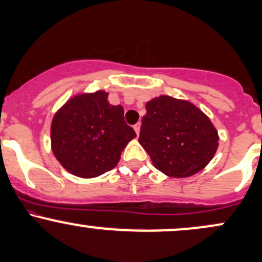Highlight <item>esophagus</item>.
Wrapping results in <instances>:
<instances>
[{
  "label": "esophagus",
  "instance_id": "obj_1",
  "mask_svg": "<svg viewBox=\"0 0 262 262\" xmlns=\"http://www.w3.org/2000/svg\"><path fill=\"white\" fill-rule=\"evenodd\" d=\"M134 130H135V133H137V135H139V133H140V123H137V124L134 125Z\"/></svg>",
  "mask_w": 262,
  "mask_h": 262
}]
</instances>
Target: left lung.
<instances>
[{
  "instance_id": "obj_1",
  "label": "left lung",
  "mask_w": 262,
  "mask_h": 262,
  "mask_svg": "<svg viewBox=\"0 0 262 262\" xmlns=\"http://www.w3.org/2000/svg\"><path fill=\"white\" fill-rule=\"evenodd\" d=\"M140 145L152 165L170 177H189L203 170L218 149V132L189 101L159 96L146 103Z\"/></svg>"
}]
</instances>
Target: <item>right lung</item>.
<instances>
[{
	"instance_id": "add662e5",
	"label": "right lung",
	"mask_w": 262,
	"mask_h": 262,
	"mask_svg": "<svg viewBox=\"0 0 262 262\" xmlns=\"http://www.w3.org/2000/svg\"><path fill=\"white\" fill-rule=\"evenodd\" d=\"M137 137L124 121L121 104L108 102L106 91L79 93L54 114L52 150L61 166L82 179L117 166L122 151Z\"/></svg>"
}]
</instances>
